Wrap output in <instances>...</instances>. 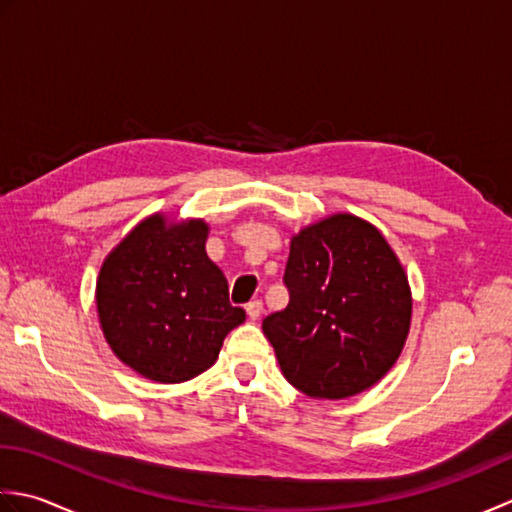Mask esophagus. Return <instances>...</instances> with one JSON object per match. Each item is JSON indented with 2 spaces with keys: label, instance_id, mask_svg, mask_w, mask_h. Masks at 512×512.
<instances>
[{
  "label": "esophagus",
  "instance_id": "esophagus-1",
  "mask_svg": "<svg viewBox=\"0 0 512 512\" xmlns=\"http://www.w3.org/2000/svg\"><path fill=\"white\" fill-rule=\"evenodd\" d=\"M245 311H247L249 320H258V316L263 314V302H260V300H252V302H247Z\"/></svg>",
  "mask_w": 512,
  "mask_h": 512
}]
</instances>
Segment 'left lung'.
I'll use <instances>...</instances> for the list:
<instances>
[{"label":"left lung","mask_w":512,"mask_h":512,"mask_svg":"<svg viewBox=\"0 0 512 512\" xmlns=\"http://www.w3.org/2000/svg\"><path fill=\"white\" fill-rule=\"evenodd\" d=\"M289 305L263 320L291 387L314 400H344L380 382L411 329L406 271L387 238L347 212L291 236Z\"/></svg>","instance_id":"left-lung-1"}]
</instances>
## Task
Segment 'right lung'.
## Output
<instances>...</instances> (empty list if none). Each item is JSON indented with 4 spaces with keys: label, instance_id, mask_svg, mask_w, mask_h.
<instances>
[{
    "label": "right lung",
    "instance_id": "right-lung-1",
    "mask_svg": "<svg viewBox=\"0 0 512 512\" xmlns=\"http://www.w3.org/2000/svg\"><path fill=\"white\" fill-rule=\"evenodd\" d=\"M203 218L156 212L103 258L97 314L114 356L161 384L192 380L218 360L245 311L229 305L223 271L205 252Z\"/></svg>",
    "mask_w": 512,
    "mask_h": 512
}]
</instances>
